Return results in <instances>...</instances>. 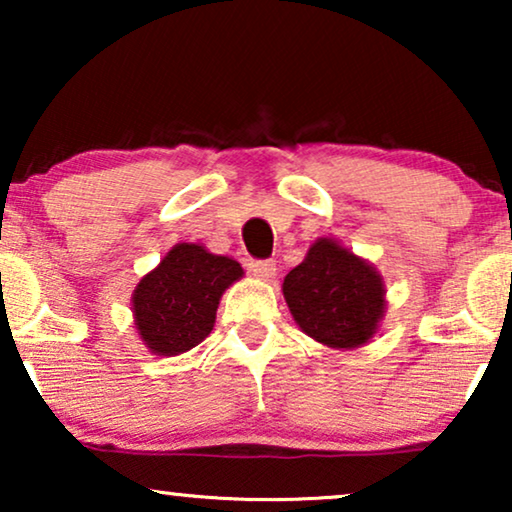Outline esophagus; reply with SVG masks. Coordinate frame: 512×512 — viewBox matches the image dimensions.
<instances>
[{
    "mask_svg": "<svg viewBox=\"0 0 512 512\" xmlns=\"http://www.w3.org/2000/svg\"><path fill=\"white\" fill-rule=\"evenodd\" d=\"M275 270H277V263L272 261V258H261V261H251V272H254V275L261 277V279L275 277Z\"/></svg>",
    "mask_w": 512,
    "mask_h": 512,
    "instance_id": "esophagus-1",
    "label": "esophagus"
}]
</instances>
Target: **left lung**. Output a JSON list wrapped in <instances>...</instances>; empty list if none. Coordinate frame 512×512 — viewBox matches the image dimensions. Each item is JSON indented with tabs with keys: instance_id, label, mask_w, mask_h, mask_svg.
<instances>
[{
	"instance_id": "8db88e82",
	"label": "left lung",
	"mask_w": 512,
	"mask_h": 512,
	"mask_svg": "<svg viewBox=\"0 0 512 512\" xmlns=\"http://www.w3.org/2000/svg\"><path fill=\"white\" fill-rule=\"evenodd\" d=\"M282 289L296 324L328 347L363 345L384 314L382 277L328 237L312 244Z\"/></svg>"
}]
</instances>
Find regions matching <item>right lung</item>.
<instances>
[{
	"label": "right lung",
	"instance_id": "add662e5",
	"mask_svg": "<svg viewBox=\"0 0 512 512\" xmlns=\"http://www.w3.org/2000/svg\"><path fill=\"white\" fill-rule=\"evenodd\" d=\"M242 277L240 263L200 244H177L132 296L137 331L153 354H184L212 333L221 293Z\"/></svg>",
	"mask_w": 512,
	"mask_h": 512
}]
</instances>
